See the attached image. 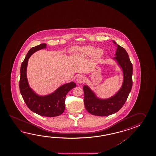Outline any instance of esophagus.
Wrapping results in <instances>:
<instances>
[{"label":"esophagus","mask_w":156,"mask_h":156,"mask_svg":"<svg viewBox=\"0 0 156 156\" xmlns=\"http://www.w3.org/2000/svg\"><path fill=\"white\" fill-rule=\"evenodd\" d=\"M85 81V77L83 75H79L77 77L76 82L78 83H81Z\"/></svg>","instance_id":"1"}]
</instances>
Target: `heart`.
I'll list each match as a JSON object with an SVG mask.
<instances>
[{
	"mask_svg": "<svg viewBox=\"0 0 156 156\" xmlns=\"http://www.w3.org/2000/svg\"><path fill=\"white\" fill-rule=\"evenodd\" d=\"M95 51V48L91 46H86L82 48H79L75 50L77 53H79L80 55L83 56H89L92 55L93 52ZM103 50L101 49H97L95 50L94 53V58L95 59H99L103 55Z\"/></svg>",
	"mask_w": 156,
	"mask_h": 156,
	"instance_id": "1",
	"label": "heart"
}]
</instances>
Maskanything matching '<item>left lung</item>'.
<instances>
[{
	"label": "left lung",
	"instance_id": "obj_1",
	"mask_svg": "<svg viewBox=\"0 0 156 156\" xmlns=\"http://www.w3.org/2000/svg\"><path fill=\"white\" fill-rule=\"evenodd\" d=\"M116 44V60L123 73V83L119 90L114 96L106 99H101L95 95L89 86L84 85V105L87 111L94 115L108 116L118 112L126 103L132 87V63L128 54L122 47Z\"/></svg>",
	"mask_w": 156,
	"mask_h": 156
}]
</instances>
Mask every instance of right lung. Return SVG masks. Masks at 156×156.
<instances>
[{
    "instance_id": "1",
    "label": "right lung",
    "mask_w": 156,
    "mask_h": 156,
    "mask_svg": "<svg viewBox=\"0 0 156 156\" xmlns=\"http://www.w3.org/2000/svg\"><path fill=\"white\" fill-rule=\"evenodd\" d=\"M46 43H42L32 47L28 52L20 67V89L24 102L31 111L42 116L53 117L63 113L67 94L76 85L74 82L67 83L60 86L52 94L45 96H40L31 89L27 77L28 59L33 53L46 48Z\"/></svg>"
}]
</instances>
